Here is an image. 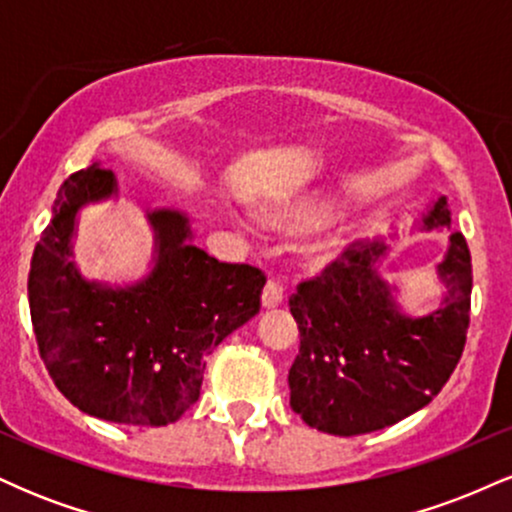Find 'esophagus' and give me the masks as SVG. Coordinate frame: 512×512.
<instances>
[{
	"label": "esophagus",
	"instance_id": "esophagus-1",
	"mask_svg": "<svg viewBox=\"0 0 512 512\" xmlns=\"http://www.w3.org/2000/svg\"><path fill=\"white\" fill-rule=\"evenodd\" d=\"M281 301H284V286L276 279H269L262 289V305L264 308H276Z\"/></svg>",
	"mask_w": 512,
	"mask_h": 512
}]
</instances>
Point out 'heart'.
<instances>
[{"label": "heart", "instance_id": "obj_1", "mask_svg": "<svg viewBox=\"0 0 512 512\" xmlns=\"http://www.w3.org/2000/svg\"><path fill=\"white\" fill-rule=\"evenodd\" d=\"M327 216V209L325 207H301L296 211H291V214H286L281 223H286V226L291 228H308V226H315V223L325 221Z\"/></svg>", "mask_w": 512, "mask_h": 512}]
</instances>
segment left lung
<instances>
[{
	"mask_svg": "<svg viewBox=\"0 0 512 512\" xmlns=\"http://www.w3.org/2000/svg\"><path fill=\"white\" fill-rule=\"evenodd\" d=\"M424 231L450 228L448 199L421 219ZM385 240L351 243L289 298L301 349L289 370L291 409L332 436H361L407 419L443 390L467 342L472 255L452 233L438 264L443 305L424 317L399 310L378 274Z\"/></svg>",
	"mask_w": 512,
	"mask_h": 512,
	"instance_id": "8db88e82",
	"label": "left lung"
}]
</instances>
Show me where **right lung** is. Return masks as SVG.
<instances>
[{
  "label": "right lung",
  "instance_id": "obj_1",
  "mask_svg": "<svg viewBox=\"0 0 512 512\" xmlns=\"http://www.w3.org/2000/svg\"><path fill=\"white\" fill-rule=\"evenodd\" d=\"M117 192L98 163L64 180L35 245L28 303L50 378L74 407L113 424L166 426L199 399L207 356L260 313L262 269L209 257L180 211L149 214L156 264L127 289L86 281L72 257L76 214Z\"/></svg>",
  "mask_w": 512,
  "mask_h": 512
}]
</instances>
